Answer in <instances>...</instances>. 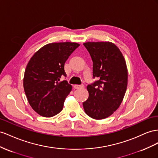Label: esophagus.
<instances>
[{
    "mask_svg": "<svg viewBox=\"0 0 158 158\" xmlns=\"http://www.w3.org/2000/svg\"><path fill=\"white\" fill-rule=\"evenodd\" d=\"M73 87L75 89H80V88L84 87V85H74Z\"/></svg>",
    "mask_w": 158,
    "mask_h": 158,
    "instance_id": "34e87169",
    "label": "esophagus"
}]
</instances>
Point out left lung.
<instances>
[{
  "label": "left lung",
  "mask_w": 158,
  "mask_h": 158,
  "mask_svg": "<svg viewBox=\"0 0 158 158\" xmlns=\"http://www.w3.org/2000/svg\"><path fill=\"white\" fill-rule=\"evenodd\" d=\"M83 45L91 55L93 77L98 80L87 89L89 98L83 103L85 113L105 119L118 109L127 89L128 69L119 48L110 42H88Z\"/></svg>",
  "instance_id": "left-lung-1"
}]
</instances>
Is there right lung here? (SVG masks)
<instances>
[{"mask_svg": "<svg viewBox=\"0 0 158 158\" xmlns=\"http://www.w3.org/2000/svg\"><path fill=\"white\" fill-rule=\"evenodd\" d=\"M75 42H56L45 45L27 64L23 85L30 105L38 114L52 117L60 112L72 86L67 81L65 63L75 49Z\"/></svg>", "mask_w": 158, "mask_h": 158, "instance_id": "right-lung-1", "label": "right lung"}]
</instances>
